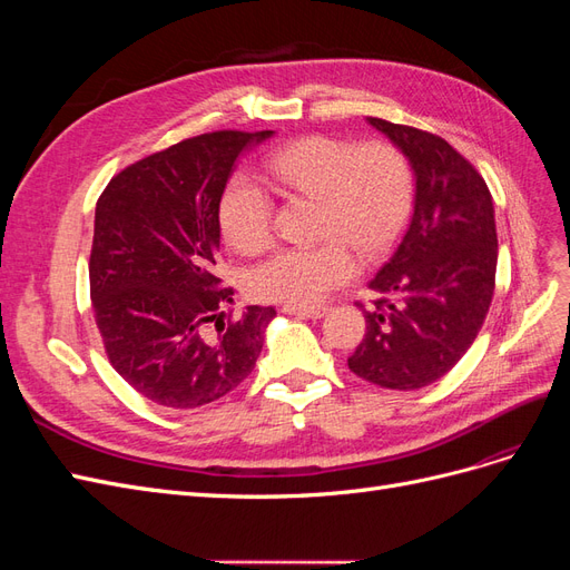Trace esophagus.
<instances>
[{"label":"esophagus","mask_w":570,"mask_h":570,"mask_svg":"<svg viewBox=\"0 0 570 570\" xmlns=\"http://www.w3.org/2000/svg\"><path fill=\"white\" fill-rule=\"evenodd\" d=\"M283 312L292 314V316H302V318H321V316H325L327 306L325 304H316V306H289V304H285Z\"/></svg>","instance_id":"34e87169"}]
</instances>
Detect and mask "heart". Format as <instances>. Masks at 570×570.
Wrapping results in <instances>:
<instances>
[{"instance_id": "obj_1", "label": "heart", "mask_w": 570, "mask_h": 570, "mask_svg": "<svg viewBox=\"0 0 570 570\" xmlns=\"http://www.w3.org/2000/svg\"><path fill=\"white\" fill-rule=\"evenodd\" d=\"M266 174L285 193L318 199L314 247H287L247 273L254 299L308 306L350 283L356 262L383 256L402 233L411 212L413 176L409 159L387 140L352 142L333 135H308L271 154ZM218 223L228 243L256 254L273 239V199L245 174L228 180L218 202Z\"/></svg>"}]
</instances>
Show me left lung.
Listing matches in <instances>:
<instances>
[{
    "label": "left lung",
    "mask_w": 570,
    "mask_h": 570,
    "mask_svg": "<svg viewBox=\"0 0 570 570\" xmlns=\"http://www.w3.org/2000/svg\"><path fill=\"white\" fill-rule=\"evenodd\" d=\"M411 161L413 214L400 247L368 287L366 335L347 358L385 390H419L450 373L490 312L497 228L488 183L440 135L368 118Z\"/></svg>",
    "instance_id": "1"
}]
</instances>
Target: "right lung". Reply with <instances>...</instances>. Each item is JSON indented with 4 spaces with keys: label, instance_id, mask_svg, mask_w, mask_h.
I'll list each match as a JSON object with an SVG mask.
<instances>
[{
    "label": "right lung",
    "instance_id": "1",
    "mask_svg": "<svg viewBox=\"0 0 570 570\" xmlns=\"http://www.w3.org/2000/svg\"><path fill=\"white\" fill-rule=\"evenodd\" d=\"M273 130H216L154 151L97 199L90 297L109 364L149 402L199 409L252 373L273 306L225 314L218 202L237 159Z\"/></svg>",
    "mask_w": 570,
    "mask_h": 570
}]
</instances>
